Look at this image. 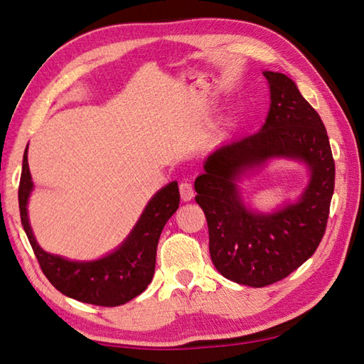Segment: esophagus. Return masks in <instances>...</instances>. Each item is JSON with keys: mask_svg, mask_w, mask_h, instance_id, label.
I'll use <instances>...</instances> for the list:
<instances>
[{"mask_svg": "<svg viewBox=\"0 0 364 364\" xmlns=\"http://www.w3.org/2000/svg\"><path fill=\"white\" fill-rule=\"evenodd\" d=\"M180 194L184 202H189L194 197V188L189 181H181L180 183Z\"/></svg>", "mask_w": 364, "mask_h": 364, "instance_id": "1", "label": "esophagus"}]
</instances>
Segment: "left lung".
Instances as JSON below:
<instances>
[{
  "mask_svg": "<svg viewBox=\"0 0 364 364\" xmlns=\"http://www.w3.org/2000/svg\"><path fill=\"white\" fill-rule=\"evenodd\" d=\"M264 76L270 109L262 129L211 153L194 183L215 267L226 279L253 288L285 279L315 253L334 193V159L321 117L287 75L264 71ZM275 156L306 163L309 186L296 204L257 214L242 203L236 181Z\"/></svg>",
  "mask_w": 364,
  "mask_h": 364,
  "instance_id": "left-lung-1",
  "label": "left lung"
}]
</instances>
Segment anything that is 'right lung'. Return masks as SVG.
Returning <instances> with one entry per match:
<instances>
[{
	"label": "right lung",
	"mask_w": 364,
	"mask_h": 364,
	"mask_svg": "<svg viewBox=\"0 0 364 364\" xmlns=\"http://www.w3.org/2000/svg\"><path fill=\"white\" fill-rule=\"evenodd\" d=\"M31 189L33 181L25 151L21 184H18L22 226L35 251L39 267L58 291L94 306L116 307L134 299L148 288L154 275L157 242L165 223L180 205V191L176 181L162 188L148 202L140 220L122 245L97 261H68L62 256L46 253L38 245L26 213Z\"/></svg>",
	"instance_id": "1"
}]
</instances>
